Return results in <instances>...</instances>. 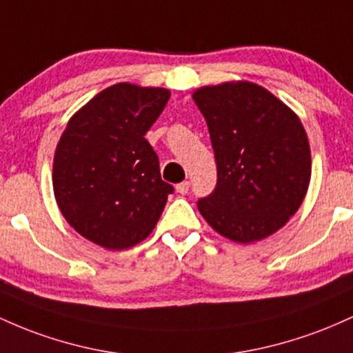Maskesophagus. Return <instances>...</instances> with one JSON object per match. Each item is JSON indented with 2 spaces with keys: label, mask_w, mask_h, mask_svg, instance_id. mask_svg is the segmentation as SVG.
<instances>
[{
  "label": "esophagus",
  "mask_w": 353,
  "mask_h": 353,
  "mask_svg": "<svg viewBox=\"0 0 353 353\" xmlns=\"http://www.w3.org/2000/svg\"><path fill=\"white\" fill-rule=\"evenodd\" d=\"M175 190L180 193V195H187L188 190H190V181H181V183L176 185Z\"/></svg>",
  "instance_id": "1"
}]
</instances>
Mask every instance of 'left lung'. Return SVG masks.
<instances>
[{
  "mask_svg": "<svg viewBox=\"0 0 353 353\" xmlns=\"http://www.w3.org/2000/svg\"><path fill=\"white\" fill-rule=\"evenodd\" d=\"M192 98L208 125L219 172L215 192L198 201L201 216L236 243L273 235L310 185V143L299 114L247 80L201 86Z\"/></svg>",
  "mask_w": 353,
  "mask_h": 353,
  "instance_id": "left-lung-1",
  "label": "left lung"
}]
</instances>
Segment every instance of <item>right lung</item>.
<instances>
[{"instance_id": "add662e5", "label": "right lung", "mask_w": 353, "mask_h": 353, "mask_svg": "<svg viewBox=\"0 0 353 353\" xmlns=\"http://www.w3.org/2000/svg\"><path fill=\"white\" fill-rule=\"evenodd\" d=\"M170 90L117 83L94 94L66 123L53 158L57 205L83 239L126 250L157 227L172 185L160 176L145 134Z\"/></svg>"}]
</instances>
